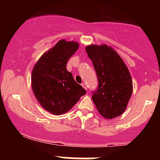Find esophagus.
Returning a JSON list of instances; mask_svg holds the SVG:
<instances>
[{
  "instance_id": "obj_1",
  "label": "esophagus",
  "mask_w": 160,
  "mask_h": 160,
  "mask_svg": "<svg viewBox=\"0 0 160 160\" xmlns=\"http://www.w3.org/2000/svg\"><path fill=\"white\" fill-rule=\"evenodd\" d=\"M82 87H83L85 89H87V86H86V84L85 83V82H82Z\"/></svg>"
}]
</instances>
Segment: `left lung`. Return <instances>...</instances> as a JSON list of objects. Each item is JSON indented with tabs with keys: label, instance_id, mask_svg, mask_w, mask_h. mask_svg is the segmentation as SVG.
I'll use <instances>...</instances> for the list:
<instances>
[{
	"label": "left lung",
	"instance_id": "obj_1",
	"mask_svg": "<svg viewBox=\"0 0 160 160\" xmlns=\"http://www.w3.org/2000/svg\"><path fill=\"white\" fill-rule=\"evenodd\" d=\"M98 78V89L93 92V102L105 119H113L126 109L132 93L129 71L118 53L108 45L86 47Z\"/></svg>",
	"mask_w": 160,
	"mask_h": 160
}]
</instances>
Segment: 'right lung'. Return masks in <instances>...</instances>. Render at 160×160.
Wrapping results in <instances>:
<instances>
[{
    "instance_id": "1",
    "label": "right lung",
    "mask_w": 160,
    "mask_h": 160,
    "mask_svg": "<svg viewBox=\"0 0 160 160\" xmlns=\"http://www.w3.org/2000/svg\"><path fill=\"white\" fill-rule=\"evenodd\" d=\"M78 47V42L59 40L33 68V92L40 105L52 114H63L70 111L86 92L66 68Z\"/></svg>"
}]
</instances>
